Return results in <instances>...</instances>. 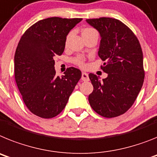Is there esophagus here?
I'll return each instance as SVG.
<instances>
[{"instance_id":"34e87169","label":"esophagus","mask_w":157,"mask_h":157,"mask_svg":"<svg viewBox=\"0 0 157 157\" xmlns=\"http://www.w3.org/2000/svg\"><path fill=\"white\" fill-rule=\"evenodd\" d=\"M81 79L84 81H88L89 80V77H88V74L87 73H82L81 75Z\"/></svg>"}]
</instances>
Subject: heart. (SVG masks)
<instances>
[{"label": "heart", "instance_id": "heart-1", "mask_svg": "<svg viewBox=\"0 0 157 157\" xmlns=\"http://www.w3.org/2000/svg\"><path fill=\"white\" fill-rule=\"evenodd\" d=\"M93 32H96L93 28H84L82 31V35H87V34H91V33H93ZM73 62H74L76 65H77L78 66L81 68H84L85 67V59H84V57L82 56H78L77 58H75L73 59Z\"/></svg>", "mask_w": 157, "mask_h": 157}]
</instances>
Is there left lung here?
<instances>
[{
    "instance_id": "obj_1",
    "label": "left lung",
    "mask_w": 157,
    "mask_h": 157,
    "mask_svg": "<svg viewBox=\"0 0 157 157\" xmlns=\"http://www.w3.org/2000/svg\"><path fill=\"white\" fill-rule=\"evenodd\" d=\"M87 23L99 32V57L106 62L101 69L107 78L90 73L93 92L88 96L92 108L105 118H114L132 107L144 78L143 53L136 35L116 19H88Z\"/></svg>"
}]
</instances>
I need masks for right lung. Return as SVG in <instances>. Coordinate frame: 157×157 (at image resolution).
<instances>
[{"label":"right lung","mask_w":157,"mask_h":157,"mask_svg":"<svg viewBox=\"0 0 157 157\" xmlns=\"http://www.w3.org/2000/svg\"><path fill=\"white\" fill-rule=\"evenodd\" d=\"M81 18L50 17L31 26L18 43L14 57L16 82L24 103L32 114L51 118L63 111L81 77L70 67L56 76L54 57L64 52L66 36Z\"/></svg>","instance_id":"1"}]
</instances>
